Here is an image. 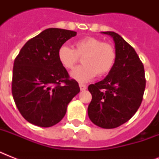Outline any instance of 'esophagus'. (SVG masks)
I'll list each match as a JSON object with an SVG mask.
<instances>
[{
    "instance_id": "obj_1",
    "label": "esophagus",
    "mask_w": 159,
    "mask_h": 159,
    "mask_svg": "<svg viewBox=\"0 0 159 159\" xmlns=\"http://www.w3.org/2000/svg\"><path fill=\"white\" fill-rule=\"evenodd\" d=\"M79 87H80V89H81V91H85V90L87 89V86L84 84H82V83H80Z\"/></svg>"
}]
</instances>
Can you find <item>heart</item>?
Wrapping results in <instances>:
<instances>
[{
    "mask_svg": "<svg viewBox=\"0 0 159 159\" xmlns=\"http://www.w3.org/2000/svg\"><path fill=\"white\" fill-rule=\"evenodd\" d=\"M74 49L67 45L60 46L57 59L62 67L71 69L82 57V66L75 67L70 72L72 79L87 82L97 76H104L113 67L116 53L111 44L102 42L95 37H85L74 43Z\"/></svg>",
    "mask_w": 159,
    "mask_h": 159,
    "instance_id": "b5f03b06",
    "label": "heart"
}]
</instances>
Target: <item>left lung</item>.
Segmentation results:
<instances>
[{
    "instance_id": "left-lung-1",
    "label": "left lung",
    "mask_w": 159,
    "mask_h": 159,
    "mask_svg": "<svg viewBox=\"0 0 159 159\" xmlns=\"http://www.w3.org/2000/svg\"><path fill=\"white\" fill-rule=\"evenodd\" d=\"M102 33L113 39L116 57L104 79L88 87L92 99L87 112L96 125L113 129L127 122L138 111L145 89V73L135 50L120 34Z\"/></svg>"
}]
</instances>
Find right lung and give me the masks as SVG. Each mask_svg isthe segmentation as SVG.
<instances>
[{
    "label": "right lung",
    "mask_w": 159,
    "mask_h": 159,
    "mask_svg": "<svg viewBox=\"0 0 159 159\" xmlns=\"http://www.w3.org/2000/svg\"><path fill=\"white\" fill-rule=\"evenodd\" d=\"M77 32L49 28L23 46L14 62L12 95L24 118L39 127L61 121L67 105L78 94L77 81L69 80L57 59V50Z\"/></svg>",
    "instance_id": "add662e5"
}]
</instances>
